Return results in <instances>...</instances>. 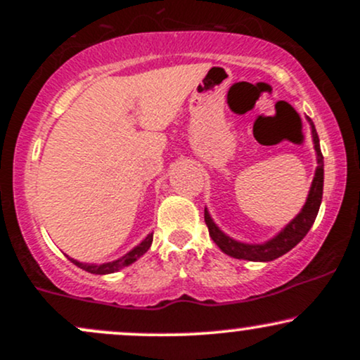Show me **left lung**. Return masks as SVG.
<instances>
[{"label": "left lung", "instance_id": "left-lung-1", "mask_svg": "<svg viewBox=\"0 0 360 360\" xmlns=\"http://www.w3.org/2000/svg\"><path fill=\"white\" fill-rule=\"evenodd\" d=\"M309 125H311V137L313 143H315L316 150V171L315 177H313L311 188H309L307 203H304L303 210L296 214V218H292L291 221L284 226L281 232L276 235L271 240L264 243H243L237 242L233 238H230L229 235H225L214 225V221L210 217L208 210L205 208V221L208 226L210 237L213 238V242L220 247L221 252H225L226 255L233 259H243V260H254V262H269L284 255L289 252L292 247H296L303 240L304 235L309 232V229L315 223V218L318 214L321 205V196H323V155L320 150V139H318L316 128L313 125L311 118H308Z\"/></svg>", "mask_w": 360, "mask_h": 360}]
</instances>
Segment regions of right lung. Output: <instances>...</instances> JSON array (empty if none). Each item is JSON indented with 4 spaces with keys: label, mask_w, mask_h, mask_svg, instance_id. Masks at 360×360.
I'll list each match as a JSON object with an SVG mask.
<instances>
[{
    "label": "right lung",
    "mask_w": 360,
    "mask_h": 360,
    "mask_svg": "<svg viewBox=\"0 0 360 360\" xmlns=\"http://www.w3.org/2000/svg\"><path fill=\"white\" fill-rule=\"evenodd\" d=\"M152 238H154V235L148 233L146 238H143L142 242L139 243L137 247H134L130 252H127L123 257H120L117 260H111V262H105V264H84V262H79V260H74L71 259L74 264H76L77 267H81V269L91 272V274H111V272H117L120 269H123V267L130 266V264H134L135 260L142 257L146 252L150 249L152 245Z\"/></svg>",
    "instance_id": "right-lung-1"
}]
</instances>
